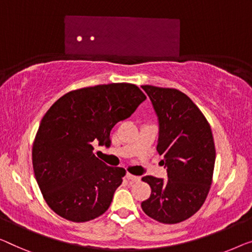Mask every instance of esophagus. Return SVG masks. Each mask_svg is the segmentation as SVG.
<instances>
[{
  "mask_svg": "<svg viewBox=\"0 0 252 252\" xmlns=\"http://www.w3.org/2000/svg\"><path fill=\"white\" fill-rule=\"evenodd\" d=\"M126 179L129 180V181H133V182H140V178L139 176H136V175H132L130 173L126 174Z\"/></svg>",
  "mask_w": 252,
  "mask_h": 252,
  "instance_id": "obj_1",
  "label": "esophagus"
}]
</instances>
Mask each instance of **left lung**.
Here are the masks:
<instances>
[{
	"instance_id": "left-lung-1",
	"label": "left lung",
	"mask_w": 252,
	"mask_h": 252,
	"mask_svg": "<svg viewBox=\"0 0 252 252\" xmlns=\"http://www.w3.org/2000/svg\"><path fill=\"white\" fill-rule=\"evenodd\" d=\"M159 123L157 152L167 168V180L146 175L152 194L141 202L149 217L164 224L183 222L206 200L213 182L215 145L205 115L186 94L174 88L142 86Z\"/></svg>"
}]
</instances>
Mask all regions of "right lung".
I'll return each mask as SVG.
<instances>
[{"label":"right lung","mask_w":252,"mask_h":252,"mask_svg":"<svg viewBox=\"0 0 252 252\" xmlns=\"http://www.w3.org/2000/svg\"><path fill=\"white\" fill-rule=\"evenodd\" d=\"M145 99L136 85H98L69 92L46 112L32 145V166L45 201L59 216L88 222L110 207L126 170L97 158L94 145L111 142L112 127Z\"/></svg>","instance_id":"add662e5"}]
</instances>
